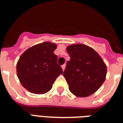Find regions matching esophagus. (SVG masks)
I'll list each match as a JSON object with an SVG mask.
<instances>
[{"mask_svg": "<svg viewBox=\"0 0 123 123\" xmlns=\"http://www.w3.org/2000/svg\"><path fill=\"white\" fill-rule=\"evenodd\" d=\"M65 67H66V64H63V65H62V68L63 70H64L65 69Z\"/></svg>", "mask_w": 123, "mask_h": 123, "instance_id": "1", "label": "esophagus"}]
</instances>
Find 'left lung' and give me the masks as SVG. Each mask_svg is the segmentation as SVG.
<instances>
[{"label": "left lung", "instance_id": "left-lung-1", "mask_svg": "<svg viewBox=\"0 0 123 123\" xmlns=\"http://www.w3.org/2000/svg\"><path fill=\"white\" fill-rule=\"evenodd\" d=\"M69 61L63 76L70 91L77 97H88L95 92L105 80L107 67L96 51L83 44L67 47Z\"/></svg>", "mask_w": 123, "mask_h": 123}]
</instances>
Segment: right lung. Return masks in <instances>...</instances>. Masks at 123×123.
<instances>
[{
    "label": "right lung",
    "instance_id": "right-lung-1",
    "mask_svg": "<svg viewBox=\"0 0 123 123\" xmlns=\"http://www.w3.org/2000/svg\"><path fill=\"white\" fill-rule=\"evenodd\" d=\"M56 44L44 42L33 46L21 55L16 66L18 77L24 88L35 94L51 90L54 82L62 74L53 53Z\"/></svg>",
    "mask_w": 123,
    "mask_h": 123
}]
</instances>
